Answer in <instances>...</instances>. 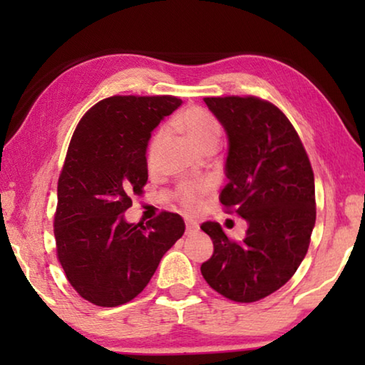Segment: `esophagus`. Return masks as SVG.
<instances>
[{
  "instance_id": "obj_1",
  "label": "esophagus",
  "mask_w": 365,
  "mask_h": 365,
  "mask_svg": "<svg viewBox=\"0 0 365 365\" xmlns=\"http://www.w3.org/2000/svg\"><path fill=\"white\" fill-rule=\"evenodd\" d=\"M197 230H200V225L195 224V222H187V235L196 233Z\"/></svg>"
}]
</instances>
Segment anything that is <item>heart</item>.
<instances>
[{
  "mask_svg": "<svg viewBox=\"0 0 365 365\" xmlns=\"http://www.w3.org/2000/svg\"><path fill=\"white\" fill-rule=\"evenodd\" d=\"M172 127H175L178 132H182L197 151L207 154L217 150L222 130L219 122L207 110L201 108H187L172 120ZM163 140L164 130H159L153 138L150 148L151 154L156 153L159 145L163 143ZM205 191L206 188L201 187V185H187V187L180 190L182 205L187 209H195L201 202Z\"/></svg>",
  "mask_w": 365,
  "mask_h": 365,
  "instance_id": "heart-1",
  "label": "heart"
}]
</instances>
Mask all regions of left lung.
I'll return each instance as SVG.
<instances>
[{"label": "left lung", "mask_w": 365, "mask_h": 365, "mask_svg": "<svg viewBox=\"0 0 365 365\" xmlns=\"http://www.w3.org/2000/svg\"><path fill=\"white\" fill-rule=\"evenodd\" d=\"M228 138L227 185L219 195L246 220L242 243L228 240L217 222L201 230L214 243L201 265L209 287L238 302L259 301L292 279L316 225L314 172L292 122L255 96L205 98Z\"/></svg>", "instance_id": "1"}]
</instances>
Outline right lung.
Segmentation results:
<instances>
[{
  "label": "right lung",
  "instance_id": "1",
  "mask_svg": "<svg viewBox=\"0 0 365 365\" xmlns=\"http://www.w3.org/2000/svg\"><path fill=\"white\" fill-rule=\"evenodd\" d=\"M175 96H110L72 135L58 182V259L67 280L96 306L125 304L143 292L185 222L163 212L146 225L123 212L148 180L151 132L180 106Z\"/></svg>",
  "mask_w": 365,
  "mask_h": 365
}]
</instances>
